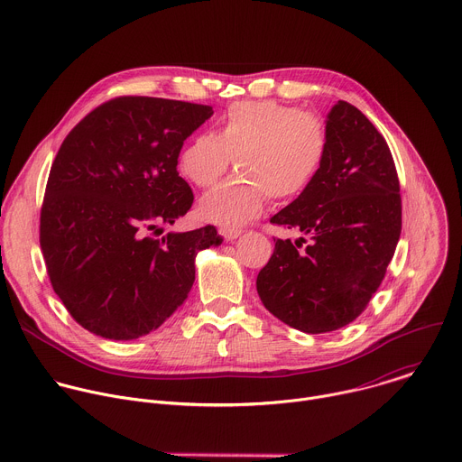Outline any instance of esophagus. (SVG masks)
I'll use <instances>...</instances> for the list:
<instances>
[{
    "label": "esophagus",
    "instance_id": "obj_1",
    "mask_svg": "<svg viewBox=\"0 0 462 462\" xmlns=\"http://www.w3.org/2000/svg\"><path fill=\"white\" fill-rule=\"evenodd\" d=\"M219 234H221L226 241H234V239H237V237L243 234V230L234 228V226H221V228H219Z\"/></svg>",
    "mask_w": 462,
    "mask_h": 462
}]
</instances>
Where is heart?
<instances>
[{"instance_id":"heart-1","label":"heart","mask_w":462,"mask_h":462,"mask_svg":"<svg viewBox=\"0 0 462 462\" xmlns=\"http://www.w3.org/2000/svg\"><path fill=\"white\" fill-rule=\"evenodd\" d=\"M328 153L323 117L275 101H239L212 130L196 134L180 153V171L196 187H212L230 167L241 171L201 198V212L241 225L268 196L293 199L319 176Z\"/></svg>"}]
</instances>
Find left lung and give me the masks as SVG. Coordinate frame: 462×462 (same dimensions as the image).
<instances>
[{
  "instance_id": "obj_1",
  "label": "left lung",
  "mask_w": 462,
  "mask_h": 462,
  "mask_svg": "<svg viewBox=\"0 0 462 462\" xmlns=\"http://www.w3.org/2000/svg\"><path fill=\"white\" fill-rule=\"evenodd\" d=\"M328 153L316 181L270 223L300 232L257 275L264 309L306 334L356 321L384 279L401 236L392 152L370 119L337 101L327 117Z\"/></svg>"
}]
</instances>
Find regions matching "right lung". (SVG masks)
<instances>
[{
    "label": "right lung",
    "mask_w": 462,
    "mask_h": 462,
    "mask_svg": "<svg viewBox=\"0 0 462 462\" xmlns=\"http://www.w3.org/2000/svg\"><path fill=\"white\" fill-rule=\"evenodd\" d=\"M208 105L123 96L85 116L52 163L40 245L54 291L85 330L130 341L160 328L189 297L196 255L216 226L163 232L194 194L178 172L183 143Z\"/></svg>",
    "instance_id": "obj_1"
}]
</instances>
